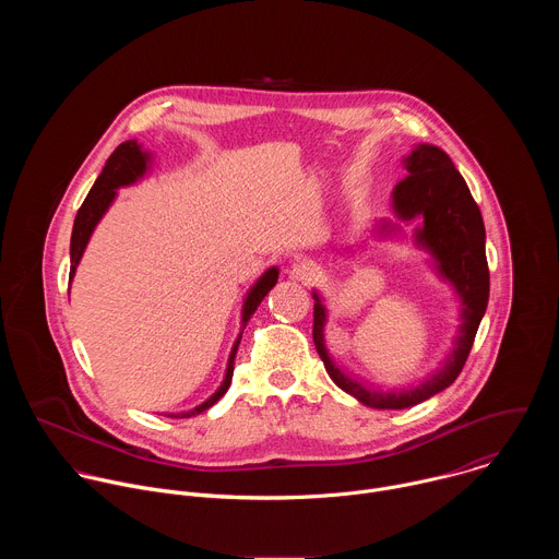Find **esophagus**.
<instances>
[{"instance_id":"1","label":"esophagus","mask_w":559,"mask_h":559,"mask_svg":"<svg viewBox=\"0 0 559 559\" xmlns=\"http://www.w3.org/2000/svg\"><path fill=\"white\" fill-rule=\"evenodd\" d=\"M289 274H292V278H296V281H302V283H311L316 276H318V267H316V263H311V261H298V263H294L292 265V270H289Z\"/></svg>"}]
</instances>
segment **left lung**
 I'll return each instance as SVG.
<instances>
[{"label": "left lung", "mask_w": 559, "mask_h": 559, "mask_svg": "<svg viewBox=\"0 0 559 559\" xmlns=\"http://www.w3.org/2000/svg\"><path fill=\"white\" fill-rule=\"evenodd\" d=\"M405 166L409 175L395 186L393 207L407 221L414 216L425 218V225L418 231V241L431 250L442 276L455 285V292L462 298V325L447 365L427 382L409 391H371L347 378L332 362L323 338L325 307L321 305V298L313 294L316 305L311 336L318 356H321L330 378L343 391L373 409H407L447 389L460 376L471 354L477 328H480L489 302L485 221L480 207L468 192L466 181L455 170L449 154L436 145H418L405 158Z\"/></svg>", "instance_id": "obj_1"}]
</instances>
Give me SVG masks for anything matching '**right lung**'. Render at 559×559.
Instances as JSON below:
<instances>
[{"label":"right lung","mask_w":559,"mask_h":559,"mask_svg":"<svg viewBox=\"0 0 559 559\" xmlns=\"http://www.w3.org/2000/svg\"><path fill=\"white\" fill-rule=\"evenodd\" d=\"M147 168V154L141 152V147L136 145V141H123L106 162V168L102 170L99 179L95 181V186L91 188L86 201L82 203V207H79L76 216H74V225H72V236H70V281L74 276V270L79 265V261H82V254L88 246V238L95 229V225L99 223V218L104 216V212L108 210V205L112 203L115 199V190L121 188V186H128V183H134ZM278 281V270L272 267L267 270L259 283L250 289L248 298H246V305H243V328L246 323L250 321V316L257 311V307L261 305V300L267 296V292L276 285ZM238 343H241V336H238V341L234 343L231 347V354H229V362H227V371H225V380L223 384L218 386V391L207 397V401L199 407H194L192 412H186V414H170V418H192L197 414H203L205 409H210L218 397L227 391L229 382H231V373H234V358H236V352H238Z\"/></svg>","instance_id":"add662e5"}]
</instances>
